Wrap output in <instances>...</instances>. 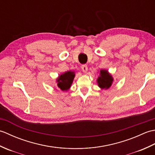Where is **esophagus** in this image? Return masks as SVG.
I'll use <instances>...</instances> for the list:
<instances>
[{
  "label": "esophagus",
  "instance_id": "obj_1",
  "mask_svg": "<svg viewBox=\"0 0 155 155\" xmlns=\"http://www.w3.org/2000/svg\"><path fill=\"white\" fill-rule=\"evenodd\" d=\"M82 71H83L84 73H86L88 71V67L87 64H83V66H82Z\"/></svg>",
  "mask_w": 155,
  "mask_h": 155
}]
</instances>
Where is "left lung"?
Listing matches in <instances>:
<instances>
[{"instance_id":"1","label":"left lung","mask_w":155,"mask_h":155,"mask_svg":"<svg viewBox=\"0 0 155 155\" xmlns=\"http://www.w3.org/2000/svg\"><path fill=\"white\" fill-rule=\"evenodd\" d=\"M113 82V78L109 72L106 70H103V69L100 71V76L97 78L98 87L101 88L102 89H103V88L107 89L111 87Z\"/></svg>"}]
</instances>
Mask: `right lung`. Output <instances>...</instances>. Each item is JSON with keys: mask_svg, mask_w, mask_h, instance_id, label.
Returning <instances> with one entry per match:
<instances>
[{"mask_svg": "<svg viewBox=\"0 0 155 155\" xmlns=\"http://www.w3.org/2000/svg\"><path fill=\"white\" fill-rule=\"evenodd\" d=\"M74 76V72L72 71H67L61 74L57 79L58 87L62 91H68L71 86Z\"/></svg>", "mask_w": 155, "mask_h": 155, "instance_id": "right-lung-1", "label": "right lung"}]
</instances>
